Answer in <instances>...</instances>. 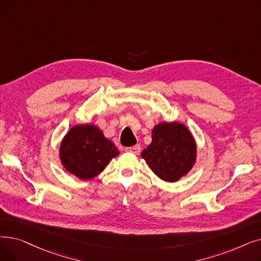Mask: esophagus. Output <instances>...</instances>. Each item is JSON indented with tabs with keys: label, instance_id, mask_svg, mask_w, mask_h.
<instances>
[{
	"label": "esophagus",
	"instance_id": "esophagus-1",
	"mask_svg": "<svg viewBox=\"0 0 261 261\" xmlns=\"http://www.w3.org/2000/svg\"><path fill=\"white\" fill-rule=\"evenodd\" d=\"M126 151L138 155L141 152V146L140 145H135V146H132V147H128V148H126Z\"/></svg>",
	"mask_w": 261,
	"mask_h": 261
}]
</instances>
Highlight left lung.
<instances>
[{
    "label": "left lung",
    "mask_w": 261,
    "mask_h": 261,
    "mask_svg": "<svg viewBox=\"0 0 261 261\" xmlns=\"http://www.w3.org/2000/svg\"><path fill=\"white\" fill-rule=\"evenodd\" d=\"M150 145L142 151L147 165L160 179L176 182L187 176L196 163L197 146L186 124L160 122L151 132Z\"/></svg>",
    "instance_id": "1"
}]
</instances>
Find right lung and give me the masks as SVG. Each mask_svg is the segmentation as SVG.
<instances>
[{
    "instance_id": "obj_1",
    "label": "right lung",
    "mask_w": 261,
    "mask_h": 261,
    "mask_svg": "<svg viewBox=\"0 0 261 261\" xmlns=\"http://www.w3.org/2000/svg\"><path fill=\"white\" fill-rule=\"evenodd\" d=\"M60 160L66 171L81 180L99 175L112 159L119 155L116 146L94 123L76 124L60 146Z\"/></svg>"
}]
</instances>
